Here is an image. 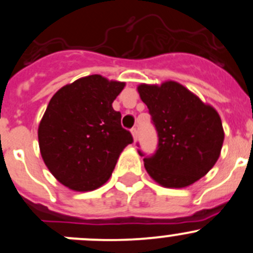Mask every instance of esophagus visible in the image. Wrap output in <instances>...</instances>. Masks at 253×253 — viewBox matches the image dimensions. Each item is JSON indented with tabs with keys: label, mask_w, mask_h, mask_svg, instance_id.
Wrapping results in <instances>:
<instances>
[{
	"label": "esophagus",
	"mask_w": 253,
	"mask_h": 253,
	"mask_svg": "<svg viewBox=\"0 0 253 253\" xmlns=\"http://www.w3.org/2000/svg\"><path fill=\"white\" fill-rule=\"evenodd\" d=\"M131 134H132V137H133L134 141H136L137 137H138V132H137V129L136 128H132L131 129Z\"/></svg>",
	"instance_id": "obj_1"
}]
</instances>
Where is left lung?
Instances as JSON below:
<instances>
[{
    "mask_svg": "<svg viewBox=\"0 0 253 253\" xmlns=\"http://www.w3.org/2000/svg\"><path fill=\"white\" fill-rule=\"evenodd\" d=\"M137 91L158 132L156 154L143 159L147 173L164 188L194 184L215 166L221 153L225 133L220 115L173 80L161 85L141 84Z\"/></svg>",
    "mask_w": 253,
    "mask_h": 253,
    "instance_id": "obj_1",
    "label": "left lung"
}]
</instances>
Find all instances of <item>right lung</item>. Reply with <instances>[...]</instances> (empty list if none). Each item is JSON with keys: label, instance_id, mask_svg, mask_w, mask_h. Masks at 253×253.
I'll use <instances>...</instances> for the list:
<instances>
[{"label": "right lung", "instance_id": "obj_1", "mask_svg": "<svg viewBox=\"0 0 253 253\" xmlns=\"http://www.w3.org/2000/svg\"><path fill=\"white\" fill-rule=\"evenodd\" d=\"M126 83L99 74L59 89L38 126L42 158L54 178L75 192H90L111 176L120 154L133 142L112 102Z\"/></svg>", "mask_w": 253, "mask_h": 253}]
</instances>
